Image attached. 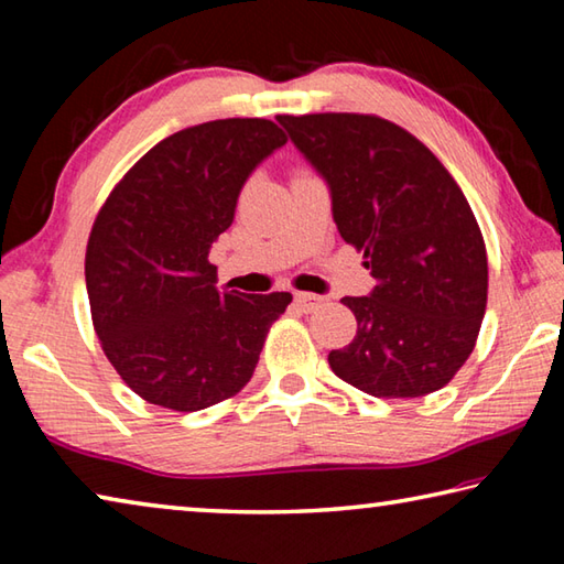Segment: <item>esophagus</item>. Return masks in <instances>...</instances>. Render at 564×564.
Returning a JSON list of instances; mask_svg holds the SVG:
<instances>
[{"label":"esophagus","instance_id":"34e87169","mask_svg":"<svg viewBox=\"0 0 564 564\" xmlns=\"http://www.w3.org/2000/svg\"><path fill=\"white\" fill-rule=\"evenodd\" d=\"M295 305H299L303 313H313V311L321 308L323 299L316 293H295Z\"/></svg>","mask_w":564,"mask_h":564}]
</instances>
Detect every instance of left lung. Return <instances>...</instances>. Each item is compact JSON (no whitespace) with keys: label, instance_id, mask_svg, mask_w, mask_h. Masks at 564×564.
<instances>
[{"label":"left lung","instance_id":"1","mask_svg":"<svg viewBox=\"0 0 564 564\" xmlns=\"http://www.w3.org/2000/svg\"><path fill=\"white\" fill-rule=\"evenodd\" d=\"M330 191L333 221L376 279L346 295L356 338L333 373L376 398H420L453 380L488 305V253L460 186L423 141L370 113L279 117Z\"/></svg>","mask_w":564,"mask_h":564}]
</instances>
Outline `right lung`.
<instances>
[{
    "label": "right lung",
    "mask_w": 564,
    "mask_h": 564,
    "mask_svg": "<svg viewBox=\"0 0 564 564\" xmlns=\"http://www.w3.org/2000/svg\"><path fill=\"white\" fill-rule=\"evenodd\" d=\"M283 144L269 119L188 127L147 151L101 206L84 261L94 330L149 403L194 413L236 395L293 301L218 289L208 261L246 178Z\"/></svg>",
    "instance_id": "1"
}]
</instances>
